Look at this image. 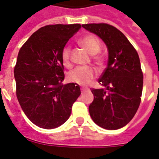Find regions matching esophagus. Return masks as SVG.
Returning a JSON list of instances; mask_svg holds the SVG:
<instances>
[{"label": "esophagus", "mask_w": 159, "mask_h": 159, "mask_svg": "<svg viewBox=\"0 0 159 159\" xmlns=\"http://www.w3.org/2000/svg\"><path fill=\"white\" fill-rule=\"evenodd\" d=\"M87 88H81V92H82V93L83 92H84V91H85V90H86Z\"/></svg>", "instance_id": "34e87169"}]
</instances>
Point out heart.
Wrapping results in <instances>:
<instances>
[{"label": "heart", "mask_w": 159, "mask_h": 159, "mask_svg": "<svg viewBox=\"0 0 159 159\" xmlns=\"http://www.w3.org/2000/svg\"><path fill=\"white\" fill-rule=\"evenodd\" d=\"M78 43L90 55H92L94 62L99 68L102 69L104 67V57L99 54L102 44L99 38L93 34H88L80 39ZM61 60L65 67H69L71 66V48L68 46L63 48ZM95 76L96 71L92 67H77L71 70L67 75V78L71 82L80 85H87L91 83Z\"/></svg>", "instance_id": "b5f03b06"}]
</instances>
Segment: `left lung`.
Wrapping results in <instances>:
<instances>
[{"label": "left lung", "instance_id": "8db88e82", "mask_svg": "<svg viewBox=\"0 0 159 159\" xmlns=\"http://www.w3.org/2000/svg\"><path fill=\"white\" fill-rule=\"evenodd\" d=\"M106 43L107 67L99 79L104 87L92 88L89 106L92 120L107 130H117L133 119L141 102L143 74L137 51L121 31L105 23L82 25Z\"/></svg>", "mask_w": 159, "mask_h": 159}]
</instances>
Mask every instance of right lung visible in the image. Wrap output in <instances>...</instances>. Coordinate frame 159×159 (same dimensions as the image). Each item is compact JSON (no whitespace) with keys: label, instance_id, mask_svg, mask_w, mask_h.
Here are the masks:
<instances>
[{"label":"right lung","instance_id":"add662e5","mask_svg":"<svg viewBox=\"0 0 159 159\" xmlns=\"http://www.w3.org/2000/svg\"><path fill=\"white\" fill-rule=\"evenodd\" d=\"M80 24L50 25L40 28L24 43L14 67L16 94L25 116L38 127L53 129L69 118L80 86L64 85L61 52Z\"/></svg>","mask_w":159,"mask_h":159}]
</instances>
